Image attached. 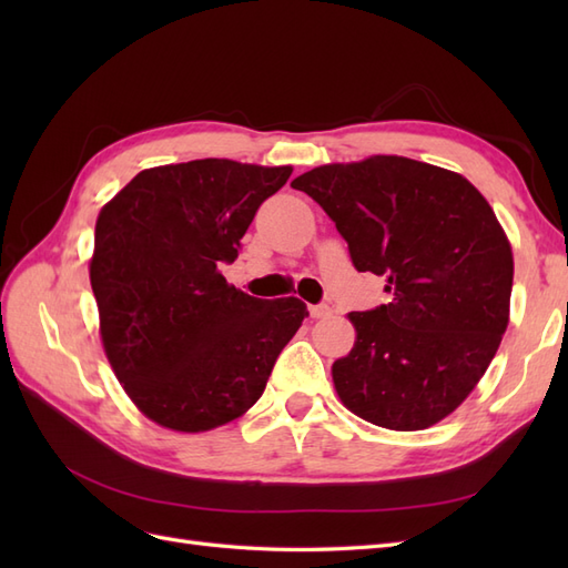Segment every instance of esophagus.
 Masks as SVG:
<instances>
[{
    "label": "esophagus",
    "instance_id": "1",
    "mask_svg": "<svg viewBox=\"0 0 568 568\" xmlns=\"http://www.w3.org/2000/svg\"><path fill=\"white\" fill-rule=\"evenodd\" d=\"M332 307L326 303H320V305H311V315L317 317V320H324V317H332Z\"/></svg>",
    "mask_w": 568,
    "mask_h": 568
}]
</instances>
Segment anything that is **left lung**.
<instances>
[{
  "label": "left lung",
  "mask_w": 568,
  "mask_h": 568,
  "mask_svg": "<svg viewBox=\"0 0 568 568\" xmlns=\"http://www.w3.org/2000/svg\"><path fill=\"white\" fill-rule=\"evenodd\" d=\"M291 186L334 220L357 272L386 280L390 303L351 313L357 341L334 363L357 417L419 432L474 390L509 322L514 261L478 189L403 156L320 165Z\"/></svg>",
  "instance_id": "obj_1"
}]
</instances>
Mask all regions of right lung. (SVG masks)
<instances>
[{"mask_svg":"<svg viewBox=\"0 0 568 568\" xmlns=\"http://www.w3.org/2000/svg\"><path fill=\"white\" fill-rule=\"evenodd\" d=\"M291 168L203 159L142 170L99 213L92 291L109 363L132 403L173 432L242 417L307 307L227 284L257 209Z\"/></svg>","mask_w":568,"mask_h":568,"instance_id":"obj_1","label":"right lung"}]
</instances>
